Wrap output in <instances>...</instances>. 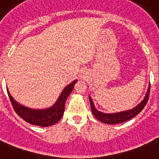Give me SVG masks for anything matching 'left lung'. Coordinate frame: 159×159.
Instances as JSON below:
<instances>
[{
    "label": "left lung",
    "instance_id": "8db88e82",
    "mask_svg": "<svg viewBox=\"0 0 159 159\" xmlns=\"http://www.w3.org/2000/svg\"><path fill=\"white\" fill-rule=\"evenodd\" d=\"M149 92H150V84L148 86V91L146 92V95L143 97V101L139 104L137 105L133 109H130V110H128V111H120V112H116V113H104V112H102V111H97V108L95 107L92 97L89 96V101L92 114L98 120H100L102 123L109 124V125H116V124L125 122V121L129 120H130V119L134 118V116H137L144 108V106L148 102Z\"/></svg>",
    "mask_w": 159,
    "mask_h": 159
}]
</instances>
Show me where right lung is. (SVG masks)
<instances>
[{
	"instance_id": "add662e5",
	"label": "right lung",
	"mask_w": 159,
	"mask_h": 159,
	"mask_svg": "<svg viewBox=\"0 0 159 159\" xmlns=\"http://www.w3.org/2000/svg\"><path fill=\"white\" fill-rule=\"evenodd\" d=\"M77 82V80H74L70 84L66 86V87H64V89L61 92L59 97L57 98V102L52 106L45 109H33L20 104L12 97L7 87L6 89L14 110L20 118L23 119L26 122L34 125L47 127L56 124L62 118L64 112L66 100L72 92L74 85Z\"/></svg>"
}]
</instances>
